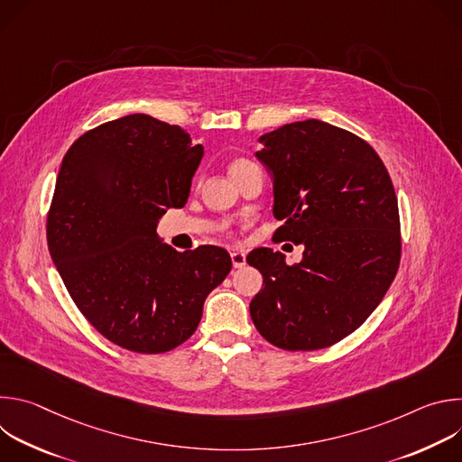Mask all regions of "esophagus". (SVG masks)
Returning a JSON list of instances; mask_svg holds the SVG:
<instances>
[{
  "label": "esophagus",
  "instance_id": "1",
  "mask_svg": "<svg viewBox=\"0 0 462 462\" xmlns=\"http://www.w3.org/2000/svg\"><path fill=\"white\" fill-rule=\"evenodd\" d=\"M230 257H232L234 269H243L246 265V255L243 252H232Z\"/></svg>",
  "mask_w": 462,
  "mask_h": 462
}]
</instances>
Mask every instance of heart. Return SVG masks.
Returning <instances> with one entry per match:
<instances>
[{
    "label": "heart",
    "mask_w": 462,
    "mask_h": 462,
    "mask_svg": "<svg viewBox=\"0 0 462 462\" xmlns=\"http://www.w3.org/2000/svg\"><path fill=\"white\" fill-rule=\"evenodd\" d=\"M252 166H255V164L250 162V161H246V159H237V161H234V162L230 164V173L236 175V173H239V171H243V170H248V168H252Z\"/></svg>",
    "instance_id": "1"
}]
</instances>
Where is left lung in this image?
<instances>
[{
  "mask_svg": "<svg viewBox=\"0 0 462 462\" xmlns=\"http://www.w3.org/2000/svg\"><path fill=\"white\" fill-rule=\"evenodd\" d=\"M259 143L283 221L274 237L305 250L296 265L271 248L246 255L263 276L250 316L280 349H323L356 331L399 271L397 195L376 152L342 127L309 118Z\"/></svg>",
  "mask_w": 462,
  "mask_h": 462,
  "instance_id": "left-lung-1",
  "label": "left lung"
}]
</instances>
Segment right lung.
<instances>
[{
  "mask_svg": "<svg viewBox=\"0 0 462 462\" xmlns=\"http://www.w3.org/2000/svg\"><path fill=\"white\" fill-rule=\"evenodd\" d=\"M203 153L180 125L135 113L88 131L61 161L49 252L80 312L124 349L186 342L232 269L225 248L177 252L157 234L166 210L186 205Z\"/></svg>",
  "mask_w": 462,
  "mask_h": 462,
  "instance_id": "1",
  "label": "right lung"
}]
</instances>
